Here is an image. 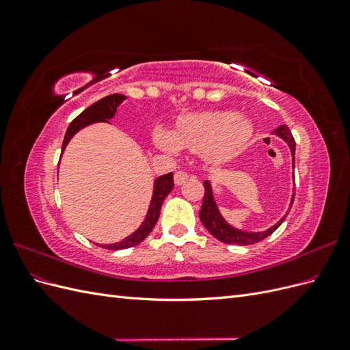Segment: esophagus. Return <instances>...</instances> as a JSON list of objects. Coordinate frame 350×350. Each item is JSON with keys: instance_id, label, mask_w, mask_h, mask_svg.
I'll return each mask as SVG.
<instances>
[{"instance_id": "34e87169", "label": "esophagus", "mask_w": 350, "mask_h": 350, "mask_svg": "<svg viewBox=\"0 0 350 350\" xmlns=\"http://www.w3.org/2000/svg\"><path fill=\"white\" fill-rule=\"evenodd\" d=\"M188 179V174L185 172V171H178L176 174H175V184L176 185H181V184H184L185 181Z\"/></svg>"}]
</instances>
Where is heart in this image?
Masks as SVG:
<instances>
[{"label":"heart","mask_w":350,"mask_h":350,"mask_svg":"<svg viewBox=\"0 0 350 350\" xmlns=\"http://www.w3.org/2000/svg\"><path fill=\"white\" fill-rule=\"evenodd\" d=\"M251 134L250 121L235 112H198L181 118L175 135L159 129L154 140L169 154H178L183 147L191 153H204L210 162L221 163L234 156Z\"/></svg>","instance_id":"obj_1"}]
</instances>
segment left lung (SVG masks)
I'll list each match as a JSON object with an SVG mask.
<instances>
[{
	"label": "left lung",
	"mask_w": 350,
	"mask_h": 350,
	"mask_svg": "<svg viewBox=\"0 0 350 350\" xmlns=\"http://www.w3.org/2000/svg\"><path fill=\"white\" fill-rule=\"evenodd\" d=\"M274 134L279 135L280 139H283L286 143L289 144L291 147V153H292V166L295 167V139L291 133V130L288 129L286 125H280L278 126L276 130H274ZM295 178V175H293ZM204 185V197H203V204H201V210H200V220L203 221L204 228L210 232L211 235H213L216 239L225 242V243H237V245H252V243H257L260 241H262L264 238L270 237L274 230H276L280 225L282 221L288 216H283L276 225L269 228L267 230L264 232H243L239 230L234 226H230L229 224H226L225 219L221 217V215L219 213V208L216 206V201L213 198V191H211V185L208 181L203 183ZM293 200H295V193L292 196L291 200V207L293 204ZM289 207V210H291Z\"/></svg>",
	"instance_id": "8db88e82"
}]
</instances>
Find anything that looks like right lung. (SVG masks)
Returning a JSON list of instances; mask_svg holds the SVG:
<instances>
[{
    "mask_svg": "<svg viewBox=\"0 0 350 350\" xmlns=\"http://www.w3.org/2000/svg\"><path fill=\"white\" fill-rule=\"evenodd\" d=\"M124 99H125L124 94L113 93V94H109V96H105L103 99H100L98 102H94L93 105H90L89 108L84 109L76 120L71 121L70 126L67 129L64 142H62L61 154L66 150V147H67L68 142L72 139V135L77 131H80L81 129H84V126L94 124V122H100V121L108 122V120L113 118L116 108L120 107ZM172 189H174V174L172 172L159 176L154 181V189H153V197L150 201V207H149V211H147L146 219L142 224V226L137 229L134 234H131L130 237H126L125 239H122L120 242L109 243V245H99V247L115 251V250H125V248H131V247L139 245V243L142 241H144L146 237L149 235L152 229L154 228L156 221L159 219V215H161L163 200L166 198V196L169 193L172 191Z\"/></svg>",
    "mask_w": 350,
    "mask_h": 350,
    "instance_id": "obj_1",
    "label": "right lung"
}]
</instances>
